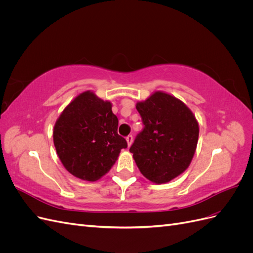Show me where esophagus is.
Returning <instances> with one entry per match:
<instances>
[{"label": "esophagus", "instance_id": "1", "mask_svg": "<svg viewBox=\"0 0 253 253\" xmlns=\"http://www.w3.org/2000/svg\"><path fill=\"white\" fill-rule=\"evenodd\" d=\"M126 139V142H127V147H129V145H131L132 142H133V136L128 135Z\"/></svg>", "mask_w": 253, "mask_h": 253}]
</instances>
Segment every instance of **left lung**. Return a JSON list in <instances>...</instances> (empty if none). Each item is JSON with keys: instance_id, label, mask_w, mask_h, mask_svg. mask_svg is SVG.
Returning a JSON list of instances; mask_svg holds the SVG:
<instances>
[{"instance_id": "left-lung-1", "label": "left lung", "mask_w": 253, "mask_h": 253, "mask_svg": "<svg viewBox=\"0 0 253 253\" xmlns=\"http://www.w3.org/2000/svg\"><path fill=\"white\" fill-rule=\"evenodd\" d=\"M144 125L129 152L145 178L167 183L185 172L195 154L200 126L188 106L166 91L156 90L136 103Z\"/></svg>"}]
</instances>
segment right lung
Here are the masks:
<instances>
[{"instance_id":"add662e5","label":"right lung","mask_w":253,"mask_h":253,"mask_svg":"<svg viewBox=\"0 0 253 253\" xmlns=\"http://www.w3.org/2000/svg\"><path fill=\"white\" fill-rule=\"evenodd\" d=\"M118 118L112 103L94 91L76 96L53 126V144L61 163L75 177L96 181L116 163L127 143L117 133Z\"/></svg>"}]
</instances>
